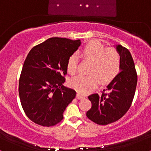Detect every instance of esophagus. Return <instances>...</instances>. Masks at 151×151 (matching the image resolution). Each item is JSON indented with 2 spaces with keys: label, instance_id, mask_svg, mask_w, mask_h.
Masks as SVG:
<instances>
[{
  "label": "esophagus",
  "instance_id": "obj_1",
  "mask_svg": "<svg viewBox=\"0 0 151 151\" xmlns=\"http://www.w3.org/2000/svg\"><path fill=\"white\" fill-rule=\"evenodd\" d=\"M77 98L78 99H82V98H84V96H83V95L80 94L79 93H77Z\"/></svg>",
  "mask_w": 151,
  "mask_h": 151
}]
</instances>
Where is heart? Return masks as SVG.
Wrapping results in <instances>:
<instances>
[{
    "mask_svg": "<svg viewBox=\"0 0 151 151\" xmlns=\"http://www.w3.org/2000/svg\"><path fill=\"white\" fill-rule=\"evenodd\" d=\"M83 58L91 60L89 72L85 76L79 74L72 78L70 84L79 93H86L101 83L110 82L117 76L121 70L120 54L114 47H106L98 41H90L81 49ZM77 58L71 55L67 62V72L74 74L77 70Z\"/></svg>",
    "mask_w": 151,
    "mask_h": 151,
    "instance_id": "1",
    "label": "heart"
}]
</instances>
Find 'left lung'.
I'll use <instances>...</instances> for the list:
<instances>
[{"label":"left lung","mask_w":151,"mask_h":151,"mask_svg":"<svg viewBox=\"0 0 151 151\" xmlns=\"http://www.w3.org/2000/svg\"><path fill=\"white\" fill-rule=\"evenodd\" d=\"M116 50L121 56V71L103 90L101 94L88 96L91 102L86 116L98 125H107L120 119L132 104L137 85V73L131 52L120 45ZM107 91L109 93H105Z\"/></svg>","instance_id":"1"}]
</instances>
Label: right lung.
Returning a JSON list of instances; mask_svg holds the SVG:
<instances>
[{
	"mask_svg": "<svg viewBox=\"0 0 151 151\" xmlns=\"http://www.w3.org/2000/svg\"><path fill=\"white\" fill-rule=\"evenodd\" d=\"M80 40L51 37L32 47L19 79V96L26 116L42 126H52L75 98L76 91L63 84L69 57L78 49Z\"/></svg>",
	"mask_w": 151,
	"mask_h": 151,
	"instance_id": "right-lung-1",
	"label": "right lung"
}]
</instances>
